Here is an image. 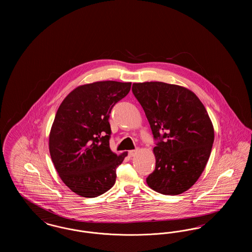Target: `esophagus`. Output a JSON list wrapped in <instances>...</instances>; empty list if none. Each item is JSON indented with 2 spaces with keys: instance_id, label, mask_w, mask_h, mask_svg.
I'll list each match as a JSON object with an SVG mask.
<instances>
[{
  "instance_id": "1",
  "label": "esophagus",
  "mask_w": 252,
  "mask_h": 252,
  "mask_svg": "<svg viewBox=\"0 0 252 252\" xmlns=\"http://www.w3.org/2000/svg\"><path fill=\"white\" fill-rule=\"evenodd\" d=\"M137 152H138V148H136V149H134V150H130V151L128 152V155L130 157H134L137 154Z\"/></svg>"
}]
</instances>
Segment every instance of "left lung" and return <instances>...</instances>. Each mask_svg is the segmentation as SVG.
<instances>
[{
    "mask_svg": "<svg viewBox=\"0 0 252 252\" xmlns=\"http://www.w3.org/2000/svg\"><path fill=\"white\" fill-rule=\"evenodd\" d=\"M154 138L156 167L146 179L154 191L169 195L189 190L201 176L215 140L202 102L189 89L163 82L133 83Z\"/></svg>",
    "mask_w": 252,
    "mask_h": 252,
    "instance_id": "left-lung-1",
    "label": "left lung"
}]
</instances>
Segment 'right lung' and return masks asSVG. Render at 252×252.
I'll use <instances>...</instances> for the list:
<instances>
[{
    "label": "right lung",
    "instance_id": "obj_1",
    "mask_svg": "<svg viewBox=\"0 0 252 252\" xmlns=\"http://www.w3.org/2000/svg\"><path fill=\"white\" fill-rule=\"evenodd\" d=\"M131 82L80 85L65 97L49 134V151L64 184L83 197H96L115 183L116 168L127 156L109 147V114L127 95Z\"/></svg>",
    "mask_w": 252,
    "mask_h": 252
}]
</instances>
